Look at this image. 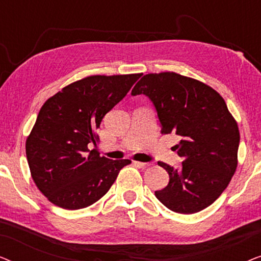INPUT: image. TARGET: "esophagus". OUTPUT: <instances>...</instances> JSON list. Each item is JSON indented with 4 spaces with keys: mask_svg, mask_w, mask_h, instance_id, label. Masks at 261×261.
I'll return each instance as SVG.
<instances>
[{
    "mask_svg": "<svg viewBox=\"0 0 261 261\" xmlns=\"http://www.w3.org/2000/svg\"><path fill=\"white\" fill-rule=\"evenodd\" d=\"M135 165H137L138 167H140V169H146V167H148L151 164L148 163H141V162H134Z\"/></svg>",
    "mask_w": 261,
    "mask_h": 261,
    "instance_id": "34e87169",
    "label": "esophagus"
}]
</instances>
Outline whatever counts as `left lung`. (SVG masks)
Instances as JSON below:
<instances>
[{"label":"left lung","mask_w":261,"mask_h":261,"mask_svg":"<svg viewBox=\"0 0 261 261\" xmlns=\"http://www.w3.org/2000/svg\"><path fill=\"white\" fill-rule=\"evenodd\" d=\"M141 94L154 106L162 134L179 139L174 151L183 159L181 169L158 163L170 181L155 197L174 213L201 212L220 197L237 170V121L219 92L176 72L145 74L132 90Z\"/></svg>","instance_id":"left-lung-1"}]
</instances>
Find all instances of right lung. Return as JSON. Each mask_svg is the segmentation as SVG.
I'll return each mask as SVG.
<instances>
[{
    "label": "right lung",
    "mask_w": 261,
    "mask_h": 261,
    "mask_svg": "<svg viewBox=\"0 0 261 261\" xmlns=\"http://www.w3.org/2000/svg\"><path fill=\"white\" fill-rule=\"evenodd\" d=\"M141 73L89 76L73 82L41 107L26 140V155L35 185L63 209L77 210L103 197L130 160H110L88 145L96 129L130 90Z\"/></svg>",
    "instance_id": "1"
}]
</instances>
